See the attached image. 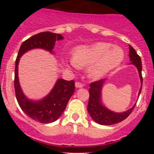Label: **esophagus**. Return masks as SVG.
<instances>
[{
    "label": "esophagus",
    "instance_id": "1",
    "mask_svg": "<svg viewBox=\"0 0 154 154\" xmlns=\"http://www.w3.org/2000/svg\"><path fill=\"white\" fill-rule=\"evenodd\" d=\"M75 85L76 88H82V87L83 86V85L81 82H76L75 83Z\"/></svg>",
    "mask_w": 154,
    "mask_h": 154
}]
</instances>
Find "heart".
Instances as JSON below:
<instances>
[{
	"label": "heart",
	"instance_id": "heart-1",
	"mask_svg": "<svg viewBox=\"0 0 154 154\" xmlns=\"http://www.w3.org/2000/svg\"><path fill=\"white\" fill-rule=\"evenodd\" d=\"M125 54L119 46L108 42H96L80 46L73 52V59L69 65L75 68H88L91 78L98 79L113 70L124 60Z\"/></svg>",
	"mask_w": 154,
	"mask_h": 154
}]
</instances>
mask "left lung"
<instances>
[{
  "label": "left lung",
  "instance_id": "8db88e82",
  "mask_svg": "<svg viewBox=\"0 0 154 154\" xmlns=\"http://www.w3.org/2000/svg\"><path fill=\"white\" fill-rule=\"evenodd\" d=\"M130 56L131 64H133L137 68L141 81V88L139 92V96L141 92L143 85L142 77V62L140 57L137 55L136 50L130 45ZM104 79H100L98 81L93 82L90 84L89 92V99L88 103L87 110L92 119L100 125H113L122 122L130 116L133 110L136 105L127 111L123 112H114L111 110L108 109L104 106L101 102V91L103 89Z\"/></svg>",
  "mask_w": 154,
  "mask_h": 154
}]
</instances>
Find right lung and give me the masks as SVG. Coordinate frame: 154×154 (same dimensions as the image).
<instances>
[{
	"mask_svg": "<svg viewBox=\"0 0 154 154\" xmlns=\"http://www.w3.org/2000/svg\"><path fill=\"white\" fill-rule=\"evenodd\" d=\"M64 38L59 34L48 31L33 35L21 44L15 61L14 90L17 103L26 115L42 123H50L58 119L66 108L69 99L75 92V81L58 79L48 95L38 101L30 100L24 96L18 81V63L20 58L26 51L33 48H43L52 52L55 42Z\"/></svg>",
	"mask_w": 154,
	"mask_h": 154,
	"instance_id": "obj_1",
	"label": "right lung"
}]
</instances>
